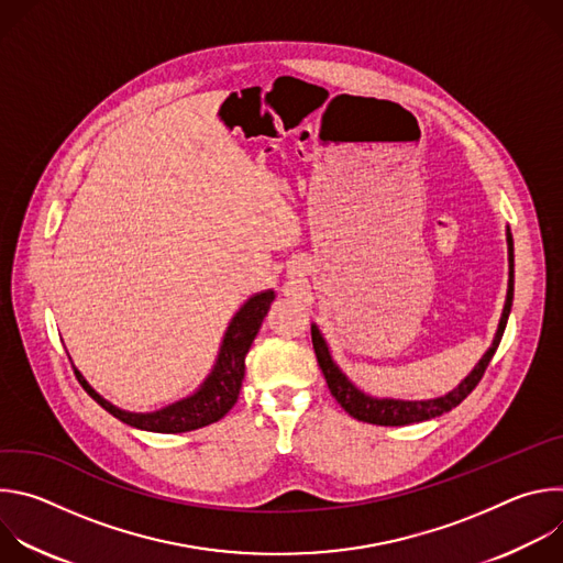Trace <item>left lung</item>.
Listing matches in <instances>:
<instances>
[{"instance_id": "1", "label": "left lung", "mask_w": 563, "mask_h": 563, "mask_svg": "<svg viewBox=\"0 0 563 563\" xmlns=\"http://www.w3.org/2000/svg\"><path fill=\"white\" fill-rule=\"evenodd\" d=\"M508 261H510V280H508V296H506V305H504V313L499 320V328L495 334L493 345L488 347V352L484 354L474 369L459 383V387H454L452 391H448L445 396L439 398H428V400H398V398H372L365 391H361L343 372L341 367L332 361V354L328 350V343L323 339V334L318 332L316 325H311V343H313V352L318 358L320 369L325 374L328 387L332 391V396L339 400L341 408L363 421V423H372V426H410V423H419V421H428L434 417H441L445 412H450L452 408H456L461 400L478 385V380L484 378L486 367L490 365L506 323H508V316H510V307H512V296H515V250H512V235L508 229Z\"/></svg>"}]
</instances>
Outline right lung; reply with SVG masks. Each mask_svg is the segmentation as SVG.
I'll list each match as a JSON object with an SVG mask.
<instances>
[{
	"label": "right lung",
	"instance_id": "add662e5",
	"mask_svg": "<svg viewBox=\"0 0 563 563\" xmlns=\"http://www.w3.org/2000/svg\"><path fill=\"white\" fill-rule=\"evenodd\" d=\"M272 300H274V291L269 289L252 296L243 307H240V311L231 318V323L224 332L218 361L211 374L207 376V380L200 385V389L178 400V404L167 406L157 412L135 415V412L120 410L111 406L107 398H102L77 369H75V376L79 383H82V387L96 404H100L109 415H113L115 419H120L131 428L146 430V432L176 434V432H191V430L211 426L220 421L238 400L240 387H243V378H245V356L263 325V320L272 307Z\"/></svg>",
	"mask_w": 563,
	"mask_h": 563
}]
</instances>
